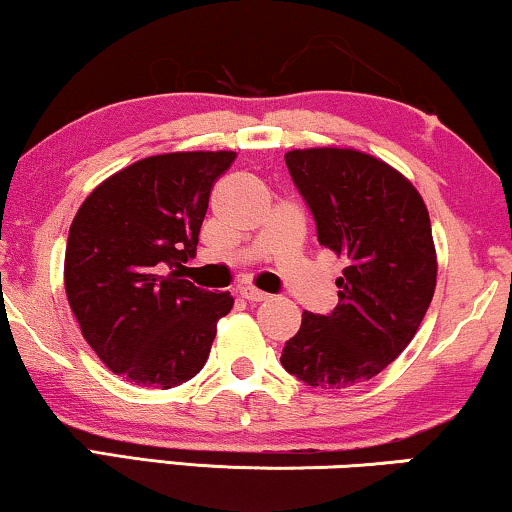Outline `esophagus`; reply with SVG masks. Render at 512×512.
I'll use <instances>...</instances> for the list:
<instances>
[{
    "instance_id": "34e87169",
    "label": "esophagus",
    "mask_w": 512,
    "mask_h": 512,
    "mask_svg": "<svg viewBox=\"0 0 512 512\" xmlns=\"http://www.w3.org/2000/svg\"><path fill=\"white\" fill-rule=\"evenodd\" d=\"M240 296L249 303H261V300H268L270 296L265 291H258L254 286H240Z\"/></svg>"
}]
</instances>
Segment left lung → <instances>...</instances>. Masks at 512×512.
I'll list each match as a JSON object with an SVG mask.
<instances>
[{"instance_id":"obj_1","label":"left lung","mask_w":512,"mask_h":512,"mask_svg":"<svg viewBox=\"0 0 512 512\" xmlns=\"http://www.w3.org/2000/svg\"><path fill=\"white\" fill-rule=\"evenodd\" d=\"M317 223L321 247L347 258L331 314L303 312L282 366L319 389L373 380L415 338L433 291L436 247L417 188L356 149H296L284 156Z\"/></svg>"}]
</instances>
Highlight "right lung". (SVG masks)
<instances>
[{
    "label": "right lung",
    "mask_w": 512,
    "mask_h": 512,
    "mask_svg": "<svg viewBox=\"0 0 512 512\" xmlns=\"http://www.w3.org/2000/svg\"><path fill=\"white\" fill-rule=\"evenodd\" d=\"M235 151L149 156L83 200L67 237L65 291L104 366L139 387L172 389L207 363L216 324L233 310L181 275L195 256L214 181Z\"/></svg>",
    "instance_id": "add662e5"
}]
</instances>
